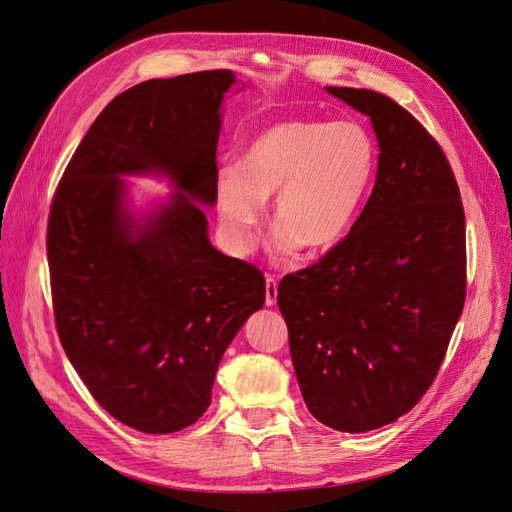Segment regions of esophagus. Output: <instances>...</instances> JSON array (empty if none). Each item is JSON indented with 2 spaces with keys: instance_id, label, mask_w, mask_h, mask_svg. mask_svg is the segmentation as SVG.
Instances as JSON below:
<instances>
[{
  "instance_id": "1",
  "label": "esophagus",
  "mask_w": 512,
  "mask_h": 512,
  "mask_svg": "<svg viewBox=\"0 0 512 512\" xmlns=\"http://www.w3.org/2000/svg\"><path fill=\"white\" fill-rule=\"evenodd\" d=\"M267 292H265V303L271 307L277 303V282L273 280L271 275H267Z\"/></svg>"
}]
</instances>
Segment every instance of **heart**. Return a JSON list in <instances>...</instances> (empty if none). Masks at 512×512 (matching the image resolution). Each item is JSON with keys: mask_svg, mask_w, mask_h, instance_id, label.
<instances>
[{"mask_svg": "<svg viewBox=\"0 0 512 512\" xmlns=\"http://www.w3.org/2000/svg\"><path fill=\"white\" fill-rule=\"evenodd\" d=\"M378 149L361 123L290 119L256 134L235 168L215 179V207L230 252L247 254L273 198L275 250H327L342 241L376 175Z\"/></svg>", "mask_w": 512, "mask_h": 512, "instance_id": "heart-1", "label": "heart"}]
</instances>
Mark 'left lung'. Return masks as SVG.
<instances>
[{
	"label": "left lung",
	"instance_id": "obj_1",
	"mask_svg": "<svg viewBox=\"0 0 512 512\" xmlns=\"http://www.w3.org/2000/svg\"><path fill=\"white\" fill-rule=\"evenodd\" d=\"M324 89L371 119L376 183L348 237L286 275L277 305L307 410L363 433L410 412L438 374L466 301V215L440 145L406 108Z\"/></svg>",
	"mask_w": 512,
	"mask_h": 512
}]
</instances>
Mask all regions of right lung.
<instances>
[{
  "label": "right lung",
  "instance_id": "add662e5",
  "mask_svg": "<svg viewBox=\"0 0 512 512\" xmlns=\"http://www.w3.org/2000/svg\"><path fill=\"white\" fill-rule=\"evenodd\" d=\"M235 72L151 79L94 121L55 192L46 256L59 342L98 404L143 433H173L211 404L226 348L265 305V277L215 250L222 102ZM128 176L174 194L136 214Z\"/></svg>",
  "mask_w": 512,
  "mask_h": 512
}]
</instances>
